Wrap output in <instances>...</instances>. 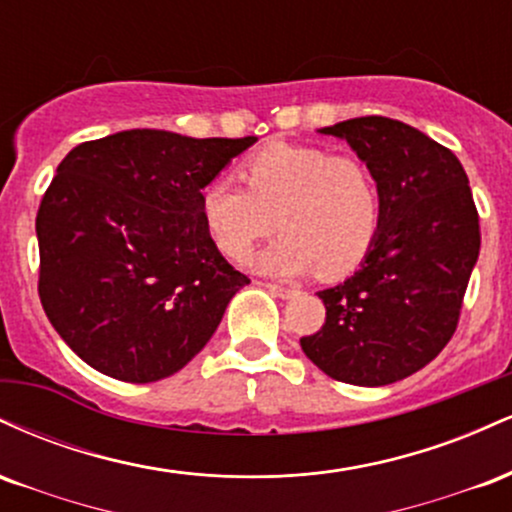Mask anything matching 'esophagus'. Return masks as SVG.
I'll return each instance as SVG.
<instances>
[{
	"label": "esophagus",
	"instance_id": "esophagus-1",
	"mask_svg": "<svg viewBox=\"0 0 512 512\" xmlns=\"http://www.w3.org/2000/svg\"><path fill=\"white\" fill-rule=\"evenodd\" d=\"M269 293H274V296L279 298H293L298 293L296 286H284V284H267Z\"/></svg>",
	"mask_w": 512,
	"mask_h": 512
}]
</instances>
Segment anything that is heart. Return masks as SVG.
<instances>
[{
    "label": "heart",
    "instance_id": "heart-1",
    "mask_svg": "<svg viewBox=\"0 0 512 512\" xmlns=\"http://www.w3.org/2000/svg\"><path fill=\"white\" fill-rule=\"evenodd\" d=\"M240 175L248 188L221 173L199 190V219L228 260H245L274 226L281 236L252 262L264 274L317 269L332 279L366 260L383 221V192L361 158L276 142L252 154Z\"/></svg>",
    "mask_w": 512,
    "mask_h": 512
}]
</instances>
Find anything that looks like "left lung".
Returning a JSON list of instances; mask_svg holds the SVG:
<instances>
[{
  "label": "left lung",
  "instance_id": "left-lung-1",
  "mask_svg": "<svg viewBox=\"0 0 512 512\" xmlns=\"http://www.w3.org/2000/svg\"><path fill=\"white\" fill-rule=\"evenodd\" d=\"M320 132L346 139L373 170L383 221L361 269L317 293L325 325L301 349L339 383H397L431 363L460 320L481 245L467 173L450 149L390 117H354Z\"/></svg>",
  "mask_w": 512,
  "mask_h": 512
}]
</instances>
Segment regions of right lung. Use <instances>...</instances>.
Listing matches in <instances>:
<instances>
[{
    "mask_svg": "<svg viewBox=\"0 0 512 512\" xmlns=\"http://www.w3.org/2000/svg\"><path fill=\"white\" fill-rule=\"evenodd\" d=\"M255 142L127 129L64 156L35 219L38 293L81 361L156 383L204 349L250 279L204 231L199 190Z\"/></svg>",
    "mask_w": 512,
    "mask_h": 512,
    "instance_id": "obj_1",
    "label": "right lung"
}]
</instances>
